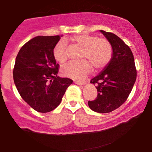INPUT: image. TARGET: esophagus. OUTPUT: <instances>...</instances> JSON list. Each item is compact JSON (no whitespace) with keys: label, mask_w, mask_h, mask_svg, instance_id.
<instances>
[{"label":"esophagus","mask_w":152,"mask_h":152,"mask_svg":"<svg viewBox=\"0 0 152 152\" xmlns=\"http://www.w3.org/2000/svg\"><path fill=\"white\" fill-rule=\"evenodd\" d=\"M75 83L77 85H79V86H83V85L86 84V81H83V82H79V81H75Z\"/></svg>","instance_id":"1"}]
</instances>
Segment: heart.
<instances>
[{"mask_svg":"<svg viewBox=\"0 0 152 152\" xmlns=\"http://www.w3.org/2000/svg\"><path fill=\"white\" fill-rule=\"evenodd\" d=\"M72 41L82 48L81 58H86L96 69H101L106 66L112 57V48L109 41L104 38L81 34L73 37ZM66 48V44L64 41L58 42L53 48L54 58L61 64L67 60ZM88 62L82 60L68 63L61 69L63 76L77 81L83 80L91 72V65Z\"/></svg>","mask_w":152,"mask_h":152,"instance_id":"heart-1","label":"heart"}]
</instances>
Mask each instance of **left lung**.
<instances>
[{"instance_id": "8db88e82", "label": "left lung", "mask_w": 152, "mask_h": 152, "mask_svg": "<svg viewBox=\"0 0 152 152\" xmlns=\"http://www.w3.org/2000/svg\"><path fill=\"white\" fill-rule=\"evenodd\" d=\"M112 48V57L104 69L91 80L96 84V99L88 102L92 111L109 113L120 107L132 91L137 78V70L130 48L112 33L100 30Z\"/></svg>"}]
</instances>
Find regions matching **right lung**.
Returning <instances> with one entry per match:
<instances>
[{
  "instance_id": "add662e5",
  "label": "right lung",
  "mask_w": 152,
  "mask_h": 152,
  "mask_svg": "<svg viewBox=\"0 0 152 152\" xmlns=\"http://www.w3.org/2000/svg\"><path fill=\"white\" fill-rule=\"evenodd\" d=\"M60 36H36L19 50L13 80L22 99L38 112L53 111L73 81L57 76L59 65L53 55Z\"/></svg>"
}]
</instances>
